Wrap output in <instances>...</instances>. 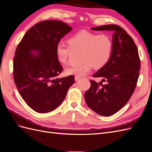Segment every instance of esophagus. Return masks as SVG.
Here are the masks:
<instances>
[{"label":"esophagus","mask_w":152,"mask_h":152,"mask_svg":"<svg viewBox=\"0 0 152 152\" xmlns=\"http://www.w3.org/2000/svg\"><path fill=\"white\" fill-rule=\"evenodd\" d=\"M79 79H80V77H77V76H75V81L79 80Z\"/></svg>","instance_id":"1"}]
</instances>
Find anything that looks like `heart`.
<instances>
[{
  "label": "heart",
  "instance_id": "heart-1",
  "mask_svg": "<svg viewBox=\"0 0 152 152\" xmlns=\"http://www.w3.org/2000/svg\"><path fill=\"white\" fill-rule=\"evenodd\" d=\"M69 44L58 42L55 48L57 59L61 63L68 62L71 49L81 50L82 63L68 68V75L82 77L92 70L99 69L110 61L113 50V41L107 34L97 35L87 30H80L73 34L68 40Z\"/></svg>",
  "mask_w": 152,
  "mask_h": 152
}]
</instances>
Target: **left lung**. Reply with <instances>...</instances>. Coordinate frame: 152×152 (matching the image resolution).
Segmentation results:
<instances>
[{"label": "left lung", "mask_w": 152, "mask_h": 152, "mask_svg": "<svg viewBox=\"0 0 152 152\" xmlns=\"http://www.w3.org/2000/svg\"><path fill=\"white\" fill-rule=\"evenodd\" d=\"M93 30H112L113 50L108 63L93 75L101 77L97 83L90 80L91 87L84 98L87 106L96 113L111 116L124 107L135 90L140 70L138 50L131 37L122 27L107 25Z\"/></svg>", "instance_id": "8db88e82"}]
</instances>
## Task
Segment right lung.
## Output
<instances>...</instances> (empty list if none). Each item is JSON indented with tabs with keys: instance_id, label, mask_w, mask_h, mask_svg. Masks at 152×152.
Wrapping results in <instances>:
<instances>
[{
	"instance_id": "right-lung-1",
	"label": "right lung",
	"mask_w": 152,
	"mask_h": 152,
	"mask_svg": "<svg viewBox=\"0 0 152 152\" xmlns=\"http://www.w3.org/2000/svg\"><path fill=\"white\" fill-rule=\"evenodd\" d=\"M71 30L63 21H40L26 32L16 48L14 80L22 98L37 112L47 113L58 107L75 82L73 75L56 77L63 67L57 59L55 48Z\"/></svg>"
}]
</instances>
